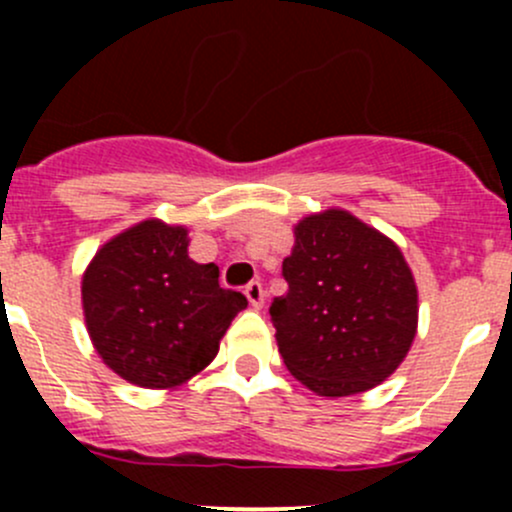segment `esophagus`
Instances as JSON below:
<instances>
[{
	"mask_svg": "<svg viewBox=\"0 0 512 512\" xmlns=\"http://www.w3.org/2000/svg\"><path fill=\"white\" fill-rule=\"evenodd\" d=\"M245 297L250 299V304L255 309H262V304H265V289H262L260 282H250V285L245 287Z\"/></svg>",
	"mask_w": 512,
	"mask_h": 512,
	"instance_id": "esophagus-1",
	"label": "esophagus"
}]
</instances>
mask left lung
Returning <instances> with one entry per match:
<instances>
[{"instance_id": "left-lung-1", "label": "left lung", "mask_w": 512, "mask_h": 512, "mask_svg": "<svg viewBox=\"0 0 512 512\" xmlns=\"http://www.w3.org/2000/svg\"><path fill=\"white\" fill-rule=\"evenodd\" d=\"M285 297L270 307L277 347L294 379L319 396L374 389L416 337V282L399 247L344 210L294 227L282 262Z\"/></svg>"}]
</instances>
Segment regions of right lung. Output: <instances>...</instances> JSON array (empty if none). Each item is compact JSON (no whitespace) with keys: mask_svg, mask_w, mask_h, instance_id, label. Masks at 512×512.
<instances>
[{"mask_svg":"<svg viewBox=\"0 0 512 512\" xmlns=\"http://www.w3.org/2000/svg\"><path fill=\"white\" fill-rule=\"evenodd\" d=\"M218 265L188 257V230L143 220L108 240L81 285L86 329L121 379L173 389L215 359L242 292L220 287Z\"/></svg>","mask_w":512,"mask_h":512,"instance_id":"add662e5","label":"right lung"}]
</instances>
